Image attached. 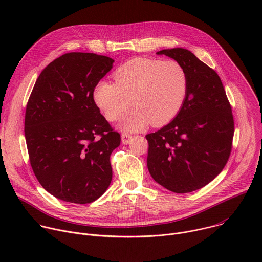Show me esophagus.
<instances>
[{
  "instance_id": "1",
  "label": "esophagus",
  "mask_w": 262,
  "mask_h": 262,
  "mask_svg": "<svg viewBox=\"0 0 262 262\" xmlns=\"http://www.w3.org/2000/svg\"><path fill=\"white\" fill-rule=\"evenodd\" d=\"M132 139H133V136L128 133H123L121 135V140H122L123 144H128L132 141Z\"/></svg>"
}]
</instances>
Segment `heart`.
<instances>
[{
	"label": "heart",
	"mask_w": 262,
	"mask_h": 262,
	"mask_svg": "<svg viewBox=\"0 0 262 262\" xmlns=\"http://www.w3.org/2000/svg\"><path fill=\"white\" fill-rule=\"evenodd\" d=\"M116 83L99 81L93 92L94 100L110 121L119 120L133 104L123 127L140 130L149 122L163 126L180 111L189 89L184 67L175 60L136 58L120 66Z\"/></svg>",
	"instance_id": "1"
}]
</instances>
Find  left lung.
Instances as JSON below:
<instances>
[{
	"label": "left lung",
	"mask_w": 262,
	"mask_h": 262,
	"mask_svg": "<svg viewBox=\"0 0 262 262\" xmlns=\"http://www.w3.org/2000/svg\"><path fill=\"white\" fill-rule=\"evenodd\" d=\"M157 54L184 67L189 89L176 117L146 135L147 167L167 190L191 193L214 179L228 162L234 135L232 110L217 73L192 52L177 48Z\"/></svg>",
	"instance_id": "left-lung-1"
}]
</instances>
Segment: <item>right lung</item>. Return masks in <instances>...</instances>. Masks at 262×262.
<instances>
[{"label": "right lung", "instance_id": "add662e5", "mask_svg": "<svg viewBox=\"0 0 262 262\" xmlns=\"http://www.w3.org/2000/svg\"><path fill=\"white\" fill-rule=\"evenodd\" d=\"M114 60L92 53H67L39 74L29 97L25 137L33 172L54 197L86 204L112 181L110 157L120 145L96 105V84Z\"/></svg>", "mask_w": 262, "mask_h": 262}]
</instances>
